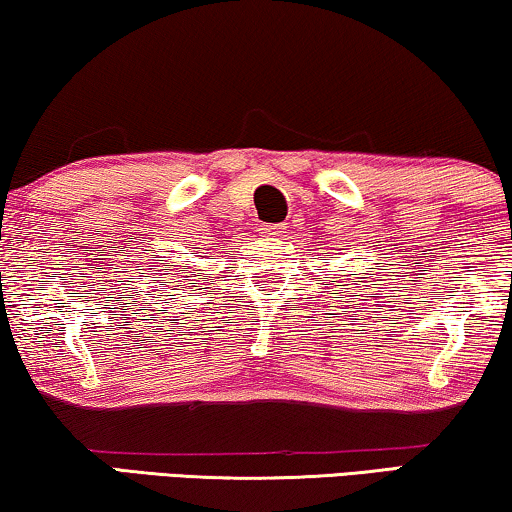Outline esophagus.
<instances>
[{"label":"esophagus","instance_id":"1","mask_svg":"<svg viewBox=\"0 0 512 512\" xmlns=\"http://www.w3.org/2000/svg\"><path fill=\"white\" fill-rule=\"evenodd\" d=\"M283 229H286V226H283V224H262L260 226V234L262 236H281Z\"/></svg>","mask_w":512,"mask_h":512}]
</instances>
